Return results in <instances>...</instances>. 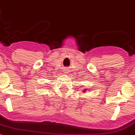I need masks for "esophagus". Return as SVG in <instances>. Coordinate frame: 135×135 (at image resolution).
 <instances>
[{
    "label": "esophagus",
    "mask_w": 135,
    "mask_h": 135,
    "mask_svg": "<svg viewBox=\"0 0 135 135\" xmlns=\"http://www.w3.org/2000/svg\"><path fill=\"white\" fill-rule=\"evenodd\" d=\"M67 72H68V70H65V72L64 73H65V74H67Z\"/></svg>",
    "instance_id": "34e87169"
}]
</instances>
